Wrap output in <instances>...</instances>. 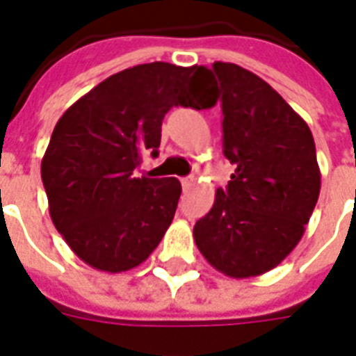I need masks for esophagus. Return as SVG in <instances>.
Returning a JSON list of instances; mask_svg holds the SVG:
<instances>
[{
	"label": "esophagus",
	"instance_id": "esophagus-1",
	"mask_svg": "<svg viewBox=\"0 0 356 356\" xmlns=\"http://www.w3.org/2000/svg\"><path fill=\"white\" fill-rule=\"evenodd\" d=\"M181 183H183V188H190L192 184L196 183V177H194V175H190V177H184Z\"/></svg>",
	"mask_w": 356,
	"mask_h": 356
}]
</instances>
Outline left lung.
Returning a JSON list of instances; mask_svg holds the SVG:
<instances>
[{"label": "left lung", "mask_w": 356, "mask_h": 356, "mask_svg": "<svg viewBox=\"0 0 356 356\" xmlns=\"http://www.w3.org/2000/svg\"><path fill=\"white\" fill-rule=\"evenodd\" d=\"M222 86L226 190L194 226L203 257L229 278L280 265L305 235L321 190L308 124L267 81L235 63L213 65Z\"/></svg>", "instance_id": "left-lung-1"}]
</instances>
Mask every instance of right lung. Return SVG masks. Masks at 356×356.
I'll return each instance as SVG.
<instances>
[{"instance_id": "add662e5", "label": "right lung", "mask_w": 356, "mask_h": 356, "mask_svg": "<svg viewBox=\"0 0 356 356\" xmlns=\"http://www.w3.org/2000/svg\"><path fill=\"white\" fill-rule=\"evenodd\" d=\"M207 67L154 61L100 81L61 115L40 162L54 226L89 267L124 273L159 246L181 196L175 177H136L156 156L173 106L216 104Z\"/></svg>"}]
</instances>
